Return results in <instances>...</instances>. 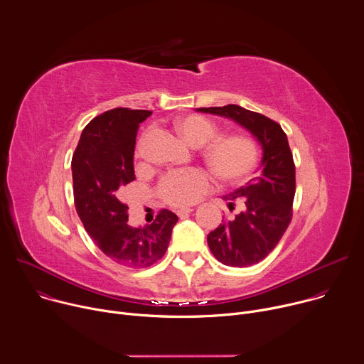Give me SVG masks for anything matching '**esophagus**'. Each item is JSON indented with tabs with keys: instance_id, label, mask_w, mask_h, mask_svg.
Returning <instances> with one entry per match:
<instances>
[{
	"instance_id": "obj_1",
	"label": "esophagus",
	"mask_w": 364,
	"mask_h": 364,
	"mask_svg": "<svg viewBox=\"0 0 364 364\" xmlns=\"http://www.w3.org/2000/svg\"><path fill=\"white\" fill-rule=\"evenodd\" d=\"M191 212H193V209H190V207H186V209H178V210H177V215H178L180 219H184V218H187Z\"/></svg>"
}]
</instances>
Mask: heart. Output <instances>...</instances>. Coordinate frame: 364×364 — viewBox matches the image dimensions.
Here are the masks:
<instances>
[{
    "label": "heart",
    "instance_id": "heart-1",
    "mask_svg": "<svg viewBox=\"0 0 364 364\" xmlns=\"http://www.w3.org/2000/svg\"><path fill=\"white\" fill-rule=\"evenodd\" d=\"M174 127L178 135L191 146L206 144L201 149V157L213 176L222 183H239L256 166L257 146L249 136L239 134L218 136V125L201 115L183 117L176 121ZM148 136L149 132L141 136L136 155H141ZM209 188L210 180L207 174L200 170H188L166 176L159 186V193L166 203L176 207H186L197 203Z\"/></svg>",
    "mask_w": 364,
    "mask_h": 364
}]
</instances>
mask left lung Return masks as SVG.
Instances as JSON below:
<instances>
[{"label":"left lung","instance_id":"8db88e82","mask_svg":"<svg viewBox=\"0 0 364 364\" xmlns=\"http://www.w3.org/2000/svg\"><path fill=\"white\" fill-rule=\"evenodd\" d=\"M197 111L235 121L262 146L261 174L223 196L230 212L235 210L236 201L240 204V212L232 219L222 220L207 235V245L219 262L235 268L250 267L269 255L292 219L295 164L287 134L275 121L239 105Z\"/></svg>","mask_w":364,"mask_h":364}]
</instances>
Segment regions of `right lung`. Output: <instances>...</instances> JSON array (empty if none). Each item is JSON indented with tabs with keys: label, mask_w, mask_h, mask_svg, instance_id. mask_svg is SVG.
Instances as JSON below:
<instances>
[{
	"label": "right lung",
	"mask_w": 364,
	"mask_h": 364,
	"mask_svg": "<svg viewBox=\"0 0 364 364\" xmlns=\"http://www.w3.org/2000/svg\"><path fill=\"white\" fill-rule=\"evenodd\" d=\"M152 112L115 108L83 129L72 160L76 212L97 247L127 268L161 259L178 218L163 209L149 225L132 228L122 191L135 180L134 151L139 124Z\"/></svg>",
	"instance_id": "right-lung-1"
}]
</instances>
